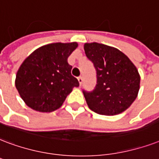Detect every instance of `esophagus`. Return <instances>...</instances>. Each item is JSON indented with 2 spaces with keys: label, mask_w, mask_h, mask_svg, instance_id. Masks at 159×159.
<instances>
[{
  "label": "esophagus",
  "mask_w": 159,
  "mask_h": 159,
  "mask_svg": "<svg viewBox=\"0 0 159 159\" xmlns=\"http://www.w3.org/2000/svg\"><path fill=\"white\" fill-rule=\"evenodd\" d=\"M77 80H78V82H79L80 85H82V82H83V77H82V76H80V77H78V78H77Z\"/></svg>",
  "instance_id": "1"
}]
</instances>
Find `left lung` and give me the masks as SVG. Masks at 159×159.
<instances>
[{"label":"left lung","mask_w":159,"mask_h":159,"mask_svg":"<svg viewBox=\"0 0 159 159\" xmlns=\"http://www.w3.org/2000/svg\"><path fill=\"white\" fill-rule=\"evenodd\" d=\"M84 51L97 71L95 89L83 91L88 107L106 116L124 112L135 101L140 88L135 65L121 51L107 45L85 43Z\"/></svg>","instance_id":"8db88e82"}]
</instances>
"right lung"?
Returning a JSON list of instances; mask_svg holds the SVG:
<instances>
[{
	"label": "right lung",
	"mask_w": 159,
	"mask_h": 159,
	"mask_svg": "<svg viewBox=\"0 0 159 159\" xmlns=\"http://www.w3.org/2000/svg\"><path fill=\"white\" fill-rule=\"evenodd\" d=\"M77 42L51 43L37 48L24 60L16 76V88L35 111L51 112L61 107L79 82L71 73L67 58Z\"/></svg>",
	"instance_id": "obj_1"
}]
</instances>
